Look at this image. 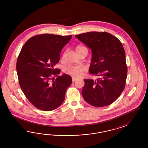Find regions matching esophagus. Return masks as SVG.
<instances>
[{"label": "esophagus", "instance_id": "esophagus-1", "mask_svg": "<svg viewBox=\"0 0 148 148\" xmlns=\"http://www.w3.org/2000/svg\"><path fill=\"white\" fill-rule=\"evenodd\" d=\"M76 79H77L75 78V77H73V78H72V81H73V82H74L76 80Z\"/></svg>", "mask_w": 148, "mask_h": 148}]
</instances>
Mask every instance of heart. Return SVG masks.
Instances as JSON below:
<instances>
[{
    "instance_id": "1",
    "label": "heart",
    "mask_w": 148,
    "mask_h": 148,
    "mask_svg": "<svg viewBox=\"0 0 148 148\" xmlns=\"http://www.w3.org/2000/svg\"><path fill=\"white\" fill-rule=\"evenodd\" d=\"M76 52L79 54L83 50L87 49V48L82 45H78L76 47ZM86 71V67L84 66H70L65 68L64 72L70 75L79 77L83 75Z\"/></svg>"
}]
</instances>
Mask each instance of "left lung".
Listing matches in <instances>:
<instances>
[{
  "instance_id": "1",
  "label": "left lung",
  "mask_w": 148,
  "mask_h": 148,
  "mask_svg": "<svg viewBox=\"0 0 148 148\" xmlns=\"http://www.w3.org/2000/svg\"><path fill=\"white\" fill-rule=\"evenodd\" d=\"M92 53L89 72L96 80L84 79L81 93L95 107L113 103L125 88L127 69L125 52L121 41L111 34L89 32L75 35Z\"/></svg>"
}]
</instances>
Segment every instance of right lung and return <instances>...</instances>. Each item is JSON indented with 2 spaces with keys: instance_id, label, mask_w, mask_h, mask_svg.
I'll use <instances>...</instances> for the list:
<instances>
[{
  "instance_id": "add662e5",
  "label": "right lung",
  "mask_w": 148,
  "mask_h": 148,
  "mask_svg": "<svg viewBox=\"0 0 148 148\" xmlns=\"http://www.w3.org/2000/svg\"><path fill=\"white\" fill-rule=\"evenodd\" d=\"M72 35L42 34L31 37L23 45L16 64L19 85L29 101L40 110L49 111L63 103L72 84L71 76L54 69L61 51Z\"/></svg>"
}]
</instances>
